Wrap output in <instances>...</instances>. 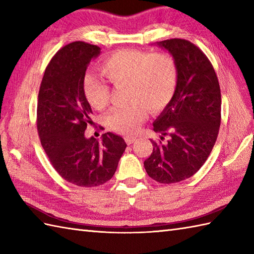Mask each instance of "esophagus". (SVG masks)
<instances>
[{
    "label": "esophagus",
    "instance_id": "34e87169",
    "mask_svg": "<svg viewBox=\"0 0 254 254\" xmlns=\"http://www.w3.org/2000/svg\"><path fill=\"white\" fill-rule=\"evenodd\" d=\"M124 139H126V142H127V144H132V143H134L136 141V137L135 136H126L124 137Z\"/></svg>",
    "mask_w": 254,
    "mask_h": 254
}]
</instances>
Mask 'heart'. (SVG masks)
Wrapping results in <instances>:
<instances>
[{"label": "heart", "instance_id": "1", "mask_svg": "<svg viewBox=\"0 0 254 254\" xmlns=\"http://www.w3.org/2000/svg\"><path fill=\"white\" fill-rule=\"evenodd\" d=\"M101 74L116 87L126 85L127 105L112 109L106 123L112 131L122 134L135 132L150 112H159L175 97L179 69L168 53H150L136 50H119L100 63ZM86 99L96 110L109 102L110 88L93 75L84 79Z\"/></svg>", "mask_w": 254, "mask_h": 254}]
</instances>
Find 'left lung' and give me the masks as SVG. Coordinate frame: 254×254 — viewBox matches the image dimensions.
<instances>
[{"instance_id": "obj_1", "label": "left lung", "mask_w": 254, "mask_h": 254, "mask_svg": "<svg viewBox=\"0 0 254 254\" xmlns=\"http://www.w3.org/2000/svg\"><path fill=\"white\" fill-rule=\"evenodd\" d=\"M174 57L179 69L175 97L154 121V131L167 143L152 141L153 153L144 161L147 175L159 183L192 177L206 161L220 126L219 83L207 57L185 39L157 42Z\"/></svg>"}]
</instances>
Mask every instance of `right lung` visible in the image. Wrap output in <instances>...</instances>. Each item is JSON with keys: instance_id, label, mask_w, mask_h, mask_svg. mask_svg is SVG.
<instances>
[{"instance_id": "obj_1", "label": "right lung", "mask_w": 254, "mask_h": 254, "mask_svg": "<svg viewBox=\"0 0 254 254\" xmlns=\"http://www.w3.org/2000/svg\"><path fill=\"white\" fill-rule=\"evenodd\" d=\"M100 48L75 41L59 50L45 71L38 95L37 127L50 163L64 180L75 186L104 185L115 175L127 144L111 132L102 141L85 137L91 108L83 84L89 62Z\"/></svg>"}]
</instances>
